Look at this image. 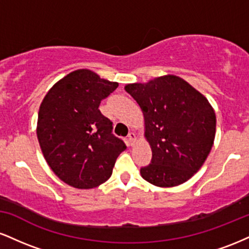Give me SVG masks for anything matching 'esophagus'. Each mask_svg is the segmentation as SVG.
Masks as SVG:
<instances>
[{"label":"esophagus","instance_id":"obj_1","mask_svg":"<svg viewBox=\"0 0 249 249\" xmlns=\"http://www.w3.org/2000/svg\"><path fill=\"white\" fill-rule=\"evenodd\" d=\"M136 134H134L133 132H131V133H128V136H127V144H128V146H132V145L134 144V142H136Z\"/></svg>","mask_w":249,"mask_h":249}]
</instances>
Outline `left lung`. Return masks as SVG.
<instances>
[{
	"mask_svg": "<svg viewBox=\"0 0 249 249\" xmlns=\"http://www.w3.org/2000/svg\"><path fill=\"white\" fill-rule=\"evenodd\" d=\"M144 115L145 138L152 150L142 179L173 187L191 179L204 165L215 138L216 117L208 99L190 83L165 75L125 85Z\"/></svg>",
	"mask_w": 249,
	"mask_h": 249,
	"instance_id": "1",
	"label": "left lung"
}]
</instances>
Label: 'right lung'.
<instances>
[{"instance_id":"right-lung-1","label":"right lung","mask_w":249,"mask_h":249,"mask_svg":"<svg viewBox=\"0 0 249 249\" xmlns=\"http://www.w3.org/2000/svg\"><path fill=\"white\" fill-rule=\"evenodd\" d=\"M117 88V82L78 69L55 83L43 98L37 139L48 165L65 184L79 190L99 186L126 148L98 108Z\"/></svg>"}]
</instances>
